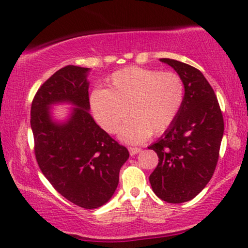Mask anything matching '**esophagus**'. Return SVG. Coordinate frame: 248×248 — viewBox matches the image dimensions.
Returning a JSON list of instances; mask_svg holds the SVG:
<instances>
[{"label": "esophagus", "mask_w": 248, "mask_h": 248, "mask_svg": "<svg viewBox=\"0 0 248 248\" xmlns=\"http://www.w3.org/2000/svg\"><path fill=\"white\" fill-rule=\"evenodd\" d=\"M128 151H130L131 155H134L141 151V148H128Z\"/></svg>", "instance_id": "1"}]
</instances>
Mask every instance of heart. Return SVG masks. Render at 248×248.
I'll return each mask as SVG.
<instances>
[{
    "label": "heart",
    "instance_id": "1",
    "mask_svg": "<svg viewBox=\"0 0 248 248\" xmlns=\"http://www.w3.org/2000/svg\"><path fill=\"white\" fill-rule=\"evenodd\" d=\"M106 86L90 94L93 116L103 130L114 134L128 114L120 138L131 144L167 131L185 100V84L172 72L130 66L111 74Z\"/></svg>",
    "mask_w": 248,
    "mask_h": 248
}]
</instances>
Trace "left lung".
<instances>
[{
	"instance_id": "obj_1",
	"label": "left lung",
	"mask_w": 248,
	"mask_h": 248,
	"mask_svg": "<svg viewBox=\"0 0 248 248\" xmlns=\"http://www.w3.org/2000/svg\"><path fill=\"white\" fill-rule=\"evenodd\" d=\"M185 84V100L175 123L149 149L159 162L149 177L159 199L183 203L205 187L219 159L223 118L215 91L201 71L188 64L160 59Z\"/></svg>"
}]
</instances>
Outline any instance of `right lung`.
Instances as JSON below:
<instances>
[{
    "mask_svg": "<svg viewBox=\"0 0 248 248\" xmlns=\"http://www.w3.org/2000/svg\"><path fill=\"white\" fill-rule=\"evenodd\" d=\"M89 72L74 65L56 71L35 94L30 125L44 176L70 202L96 209L116 191L120 169L130 154L89 114ZM63 102L75 107L66 121H55L50 107Z\"/></svg>",
    "mask_w": 248,
    "mask_h": 248,
    "instance_id": "add662e5",
    "label": "right lung"
}]
</instances>
